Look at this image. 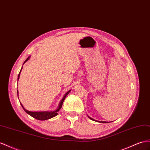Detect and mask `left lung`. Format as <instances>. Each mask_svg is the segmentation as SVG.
<instances>
[{"label":"left lung","mask_w":150,"mask_h":150,"mask_svg":"<svg viewBox=\"0 0 150 150\" xmlns=\"http://www.w3.org/2000/svg\"><path fill=\"white\" fill-rule=\"evenodd\" d=\"M88 116V115H87ZM88 117H89L91 120H94V121H95V122H99V123H110V122H106V121H98V120H94V119H93V118H91V117H90L89 116H88Z\"/></svg>","instance_id":"left-lung-1"}]
</instances>
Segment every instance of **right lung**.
I'll return each instance as SVG.
<instances>
[{
    "instance_id": "1",
    "label": "right lung",
    "mask_w": 150,
    "mask_h": 150,
    "mask_svg": "<svg viewBox=\"0 0 150 150\" xmlns=\"http://www.w3.org/2000/svg\"><path fill=\"white\" fill-rule=\"evenodd\" d=\"M30 58V56H28V58L25 61L24 63H25L26 61H28V60H29ZM22 68H23V67H22ZM22 68H21V70H20V73H19L18 76V81L19 79H20V73L21 71ZM70 91H71V90H69L68 92H67V93H65V94L64 95V96L63 97L62 99H61V101L59 102V105H58V106H57V109L55 110H54V111H44V112H30V111L26 110L24 108L23 106V105L21 104V103H20V105H21L22 108H23V110H25V112L26 113H28V115H30V116H32V117H33L34 118L37 119V120H48V119H50V118H53V117H54L56 116V115H57V112H59V111L60 110V109L61 108V107H62L63 103L64 102V100L65 99V98H66L67 96L69 93H70ZM17 93H18V91H17Z\"/></svg>"
}]
</instances>
